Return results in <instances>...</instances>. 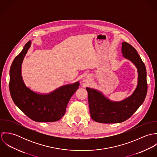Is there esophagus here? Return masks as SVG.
Instances as JSON below:
<instances>
[{"label":"esophagus","instance_id":"34e87169","mask_svg":"<svg viewBox=\"0 0 157 157\" xmlns=\"http://www.w3.org/2000/svg\"><path fill=\"white\" fill-rule=\"evenodd\" d=\"M90 76H89L88 75H84V77H83V78H82L83 82H84V83H89L90 82Z\"/></svg>","mask_w":157,"mask_h":157}]
</instances>
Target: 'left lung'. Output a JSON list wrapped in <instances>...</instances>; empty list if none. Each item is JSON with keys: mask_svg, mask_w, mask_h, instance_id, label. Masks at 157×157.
I'll return each instance as SVG.
<instances>
[{"mask_svg": "<svg viewBox=\"0 0 157 157\" xmlns=\"http://www.w3.org/2000/svg\"><path fill=\"white\" fill-rule=\"evenodd\" d=\"M121 45L123 57L131 61L137 69V85L130 96L119 101L111 100L98 90L86 87L90 117L96 122L117 123L126 121L143 104L146 96L147 84L145 65L132 46L125 42Z\"/></svg>", "mask_w": 157, "mask_h": 157, "instance_id": "obj_1", "label": "left lung"}]
</instances>
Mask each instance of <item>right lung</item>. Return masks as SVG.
Segmentation results:
<instances>
[{"label":"right lung","instance_id":"right-lung-1","mask_svg":"<svg viewBox=\"0 0 157 157\" xmlns=\"http://www.w3.org/2000/svg\"><path fill=\"white\" fill-rule=\"evenodd\" d=\"M31 45L29 40L10 67L9 87L11 98L15 105L35 121H58L65 113L71 97L78 88L79 81L62 86L47 94L38 93L27 87L23 80L22 65Z\"/></svg>","mask_w":157,"mask_h":157}]
</instances>
